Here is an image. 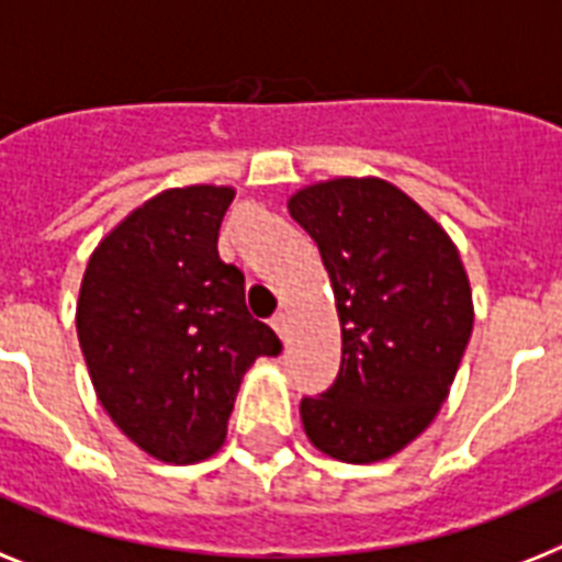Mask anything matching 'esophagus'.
I'll return each instance as SVG.
<instances>
[{"label":"esophagus","instance_id":"34e87169","mask_svg":"<svg viewBox=\"0 0 562 562\" xmlns=\"http://www.w3.org/2000/svg\"><path fill=\"white\" fill-rule=\"evenodd\" d=\"M272 330H276L281 338H286V315L284 313H278L276 318H272Z\"/></svg>","mask_w":562,"mask_h":562}]
</instances>
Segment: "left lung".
<instances>
[{
	"mask_svg": "<svg viewBox=\"0 0 562 562\" xmlns=\"http://www.w3.org/2000/svg\"><path fill=\"white\" fill-rule=\"evenodd\" d=\"M286 206L318 244L341 322V368L301 398L304 430L350 465L393 457L439 414L465 353V267L448 232L387 180H327Z\"/></svg>",
	"mask_w": 562,
	"mask_h": 562,
	"instance_id": "1",
	"label": "left lung"
}]
</instances>
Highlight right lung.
I'll return each mask as SVG.
<instances>
[{
    "instance_id": "obj_1",
    "label": "right lung",
    "mask_w": 562,
    "mask_h": 562,
    "mask_svg": "<svg viewBox=\"0 0 562 562\" xmlns=\"http://www.w3.org/2000/svg\"><path fill=\"white\" fill-rule=\"evenodd\" d=\"M229 187L166 189L100 240L86 267L77 336L97 398L160 462L224 445L240 379L281 341L252 318L244 272L217 258Z\"/></svg>"
}]
</instances>
